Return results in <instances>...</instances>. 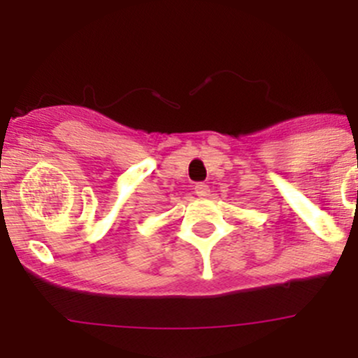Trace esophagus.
<instances>
[{
  "label": "esophagus",
  "instance_id": "1",
  "mask_svg": "<svg viewBox=\"0 0 358 358\" xmlns=\"http://www.w3.org/2000/svg\"><path fill=\"white\" fill-rule=\"evenodd\" d=\"M196 194L199 197L210 196V185H206V183H197V185H196Z\"/></svg>",
  "mask_w": 358,
  "mask_h": 358
}]
</instances>
